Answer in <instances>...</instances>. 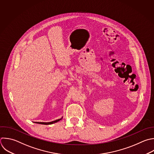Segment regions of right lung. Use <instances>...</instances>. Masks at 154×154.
I'll return each mask as SVG.
<instances>
[{
	"label": "right lung",
	"mask_w": 154,
	"mask_h": 154,
	"mask_svg": "<svg viewBox=\"0 0 154 154\" xmlns=\"http://www.w3.org/2000/svg\"><path fill=\"white\" fill-rule=\"evenodd\" d=\"M63 118V117H62ZM61 119H57L56 120H54V121H52V122H35L36 123H39V124H42V125H51V124H53L54 123H56V122H58V121L61 120Z\"/></svg>",
	"instance_id": "obj_1"
}]
</instances>
